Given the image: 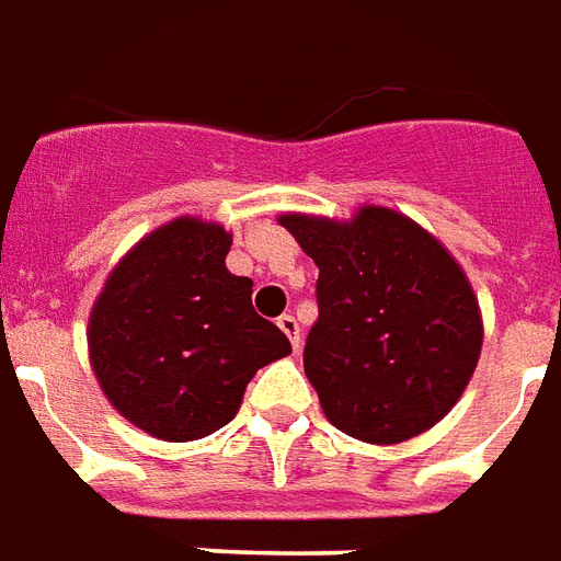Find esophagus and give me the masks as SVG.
<instances>
[{
  "instance_id": "esophagus-1",
  "label": "esophagus",
  "mask_w": 561,
  "mask_h": 561,
  "mask_svg": "<svg viewBox=\"0 0 561 561\" xmlns=\"http://www.w3.org/2000/svg\"><path fill=\"white\" fill-rule=\"evenodd\" d=\"M279 330L285 335H288V339H291V347L294 351H297V347H300V342H302V335H300V323H297V318H294V314H282L279 321Z\"/></svg>"
}]
</instances>
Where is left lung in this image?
Returning <instances> with one entry per match:
<instances>
[{"instance_id":"obj_1","label":"left lung","mask_w":561,"mask_h":561,"mask_svg":"<svg viewBox=\"0 0 561 561\" xmlns=\"http://www.w3.org/2000/svg\"><path fill=\"white\" fill-rule=\"evenodd\" d=\"M318 264L302 365L335 428L389 446L446 416L481 354V314L458 261L413 219L363 207L351 222L279 217Z\"/></svg>"}]
</instances>
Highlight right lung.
I'll return each mask as SVG.
<instances>
[{
    "label": "right lung",
    "mask_w": 561,
    "mask_h": 561,
    "mask_svg": "<svg viewBox=\"0 0 561 561\" xmlns=\"http://www.w3.org/2000/svg\"><path fill=\"white\" fill-rule=\"evenodd\" d=\"M231 234L184 217L139 240L112 270L89 321L98 383L124 419L160 439L214 434L252 375L291 354L252 309V279L228 273Z\"/></svg>",
    "instance_id": "add662e5"
}]
</instances>
